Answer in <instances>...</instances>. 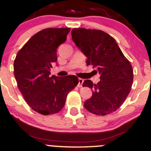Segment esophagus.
Here are the masks:
<instances>
[{
    "label": "esophagus",
    "mask_w": 151,
    "mask_h": 151,
    "mask_svg": "<svg viewBox=\"0 0 151 151\" xmlns=\"http://www.w3.org/2000/svg\"><path fill=\"white\" fill-rule=\"evenodd\" d=\"M83 79L79 78L78 79V86L79 88L82 87V84H83Z\"/></svg>",
    "instance_id": "34e87169"
}]
</instances>
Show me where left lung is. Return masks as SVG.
Listing matches in <instances>:
<instances>
[{"mask_svg": "<svg viewBox=\"0 0 151 151\" xmlns=\"http://www.w3.org/2000/svg\"><path fill=\"white\" fill-rule=\"evenodd\" d=\"M72 39L87 57L86 65L97 68L100 81L95 84L84 81L83 86L92 90L84 108L97 116L117 110L129 94L133 83L132 65L113 37L99 29L74 28Z\"/></svg>", "mask_w": 151, "mask_h": 151, "instance_id": "left-lung-1", "label": "left lung"}]
</instances>
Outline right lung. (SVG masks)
<instances>
[{
    "label": "right lung",
    "mask_w": 151,
    "mask_h": 151,
    "mask_svg": "<svg viewBox=\"0 0 151 151\" xmlns=\"http://www.w3.org/2000/svg\"><path fill=\"white\" fill-rule=\"evenodd\" d=\"M70 28H46L37 32L19 51L14 62L17 86L28 105L40 114L57 113L67 95L78 83L76 76H50L57 49L66 41Z\"/></svg>",
    "instance_id": "add662e5"
}]
</instances>
